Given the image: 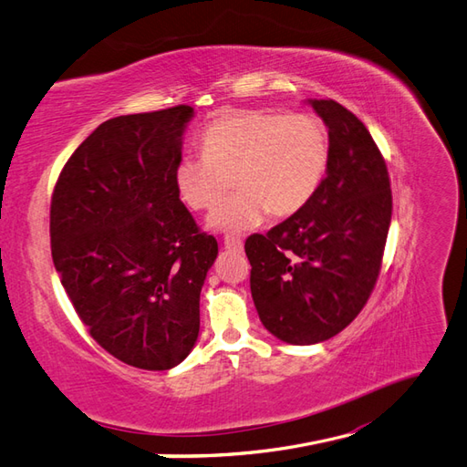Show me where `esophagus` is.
Instances as JSON below:
<instances>
[{
    "mask_svg": "<svg viewBox=\"0 0 467 467\" xmlns=\"http://www.w3.org/2000/svg\"><path fill=\"white\" fill-rule=\"evenodd\" d=\"M224 248L231 250V253H243V241L238 236H226Z\"/></svg>",
    "mask_w": 467,
    "mask_h": 467,
    "instance_id": "esophagus-1",
    "label": "esophagus"
}]
</instances>
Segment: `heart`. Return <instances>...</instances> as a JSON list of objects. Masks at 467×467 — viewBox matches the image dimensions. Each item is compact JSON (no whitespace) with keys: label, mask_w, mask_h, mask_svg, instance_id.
Masks as SVG:
<instances>
[{"label":"heart","mask_w":467,"mask_h":467,"mask_svg":"<svg viewBox=\"0 0 467 467\" xmlns=\"http://www.w3.org/2000/svg\"><path fill=\"white\" fill-rule=\"evenodd\" d=\"M202 155L175 167V191L191 211H211L234 185L241 189L214 209L213 229H254L266 213L292 217L312 199L329 161L327 128L307 112L238 110L223 114L201 136Z\"/></svg>","instance_id":"obj_1"}]
</instances>
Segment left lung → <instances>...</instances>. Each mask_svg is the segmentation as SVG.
<instances>
[{"label":"left lung","mask_w":467,"mask_h":467,"mask_svg":"<svg viewBox=\"0 0 467 467\" xmlns=\"http://www.w3.org/2000/svg\"><path fill=\"white\" fill-rule=\"evenodd\" d=\"M329 134L326 177L306 205L246 238L260 321L290 345L337 336L365 307L392 214L387 163L368 130L336 100H309Z\"/></svg>","instance_id":"left-lung-1"}]
</instances>
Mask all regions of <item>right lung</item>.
Returning a JSON list of instances; mask_svg holds the SVG:
<instances>
[{"instance_id":"1","label":"right lung","mask_w":467,"mask_h":467,"mask_svg":"<svg viewBox=\"0 0 467 467\" xmlns=\"http://www.w3.org/2000/svg\"><path fill=\"white\" fill-rule=\"evenodd\" d=\"M193 109L106 119L65 163L51 197V254L92 339L119 361L167 370L193 349L199 296L219 246L177 197Z\"/></svg>"}]
</instances>
